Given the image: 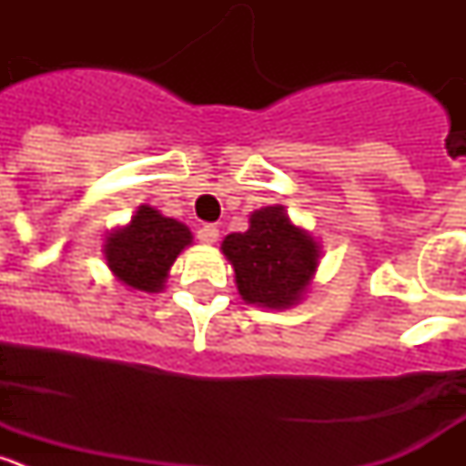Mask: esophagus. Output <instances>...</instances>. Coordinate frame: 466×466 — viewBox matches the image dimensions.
I'll return each instance as SVG.
<instances>
[{
    "label": "esophagus",
    "mask_w": 466,
    "mask_h": 466,
    "mask_svg": "<svg viewBox=\"0 0 466 466\" xmlns=\"http://www.w3.org/2000/svg\"><path fill=\"white\" fill-rule=\"evenodd\" d=\"M198 240L203 242V245H214V242L219 240V228L214 224H203L198 228Z\"/></svg>",
    "instance_id": "obj_1"
}]
</instances>
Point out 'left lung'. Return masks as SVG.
Returning a JSON list of instances; mask_svg holds the SVG:
<instances>
[{
    "label": "left lung",
    "instance_id": "obj_1",
    "mask_svg": "<svg viewBox=\"0 0 466 466\" xmlns=\"http://www.w3.org/2000/svg\"><path fill=\"white\" fill-rule=\"evenodd\" d=\"M221 252L236 270L242 299L270 310L296 306L306 296L319 263L315 238L291 224L282 205L252 212L249 228L226 236Z\"/></svg>",
    "mask_w": 466,
    "mask_h": 466
}]
</instances>
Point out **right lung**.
Instances as JSON below:
<instances>
[{
    "label": "right lung",
    "mask_w": 466,
    "mask_h": 466,
    "mask_svg": "<svg viewBox=\"0 0 466 466\" xmlns=\"http://www.w3.org/2000/svg\"><path fill=\"white\" fill-rule=\"evenodd\" d=\"M193 242L182 221L139 205L130 224L111 230L105 242L106 266L130 289L156 294L166 287L167 270L184 247Z\"/></svg>",
    "instance_id": "right-lung-1"
}]
</instances>
